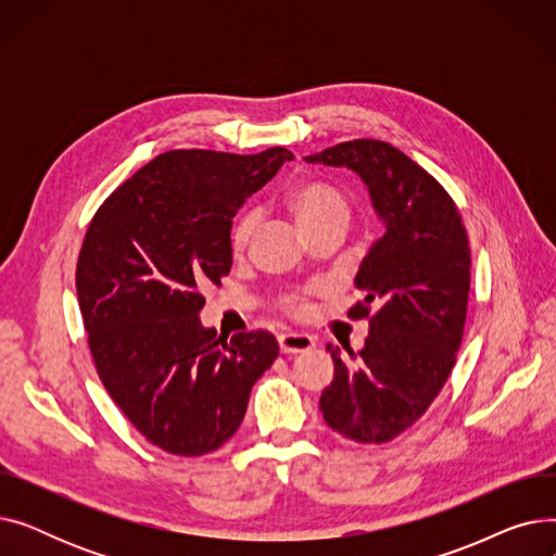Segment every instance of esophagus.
I'll return each mask as SVG.
<instances>
[{"label":"esophagus","mask_w":556,"mask_h":556,"mask_svg":"<svg viewBox=\"0 0 556 556\" xmlns=\"http://www.w3.org/2000/svg\"><path fill=\"white\" fill-rule=\"evenodd\" d=\"M315 340L308 333H300V331H283L279 336V349L283 354H298V352H308L313 349Z\"/></svg>","instance_id":"esophagus-1"}]
</instances>
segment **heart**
Returning a JSON list of instances; mask_svg holds the SVG:
<instances>
[{
  "label": "heart",
  "instance_id": "obj_1",
  "mask_svg": "<svg viewBox=\"0 0 556 556\" xmlns=\"http://www.w3.org/2000/svg\"><path fill=\"white\" fill-rule=\"evenodd\" d=\"M288 207H290V212L295 214L302 229L311 227L315 223H323V220L349 214L344 195L333 185L323 182V180H304L298 187L290 189ZM254 225H256L254 212H245L237 220H233L231 233H229V243H231L233 252H241L248 245ZM283 304L290 311H302V306H304L300 295L286 298Z\"/></svg>",
  "mask_w": 556,
  "mask_h": 556
}]
</instances>
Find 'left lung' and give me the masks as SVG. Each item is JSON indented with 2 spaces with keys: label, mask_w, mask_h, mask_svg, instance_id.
<instances>
[{
  "label": "left lung",
  "mask_w": 556,
  "mask_h": 556,
  "mask_svg": "<svg viewBox=\"0 0 556 556\" xmlns=\"http://www.w3.org/2000/svg\"><path fill=\"white\" fill-rule=\"evenodd\" d=\"M346 166L365 182L383 223L356 273L369 317L358 354L327 346L333 381L319 396L325 421L346 440L383 444L410 428L444 388L464 333L471 248L459 212L428 170L388 141L354 139L304 157Z\"/></svg>",
  "instance_id": "left-lung-1"
}]
</instances>
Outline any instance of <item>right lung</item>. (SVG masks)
<instances>
[{"label":"right lung","instance_id":"add662e5","mask_svg":"<svg viewBox=\"0 0 556 556\" xmlns=\"http://www.w3.org/2000/svg\"><path fill=\"white\" fill-rule=\"evenodd\" d=\"M293 153L168 151L97 212L76 266L97 371L132 426L166 453L195 457L239 430L252 386L279 344L202 327V288L231 268V218Z\"/></svg>","mask_w":556,"mask_h":556}]
</instances>
